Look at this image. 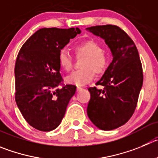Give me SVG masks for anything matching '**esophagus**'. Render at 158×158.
<instances>
[{"label": "esophagus", "mask_w": 158, "mask_h": 158, "mask_svg": "<svg viewBox=\"0 0 158 158\" xmlns=\"http://www.w3.org/2000/svg\"><path fill=\"white\" fill-rule=\"evenodd\" d=\"M77 92H79V91H80L81 89H82V87H79V86H77Z\"/></svg>", "instance_id": "obj_1"}]
</instances>
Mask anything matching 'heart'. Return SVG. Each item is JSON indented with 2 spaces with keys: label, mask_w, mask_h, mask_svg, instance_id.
I'll return each instance as SVG.
<instances>
[{
  "label": "heart",
  "mask_w": 158,
  "mask_h": 158,
  "mask_svg": "<svg viewBox=\"0 0 158 158\" xmlns=\"http://www.w3.org/2000/svg\"><path fill=\"white\" fill-rule=\"evenodd\" d=\"M78 57L83 56L86 59L82 62L83 69L72 72L66 78V82L77 86L86 85L93 80L94 72L101 75L105 72L109 63L107 52L103 51L101 44L94 40H88L78 44L75 48ZM59 63L67 72L73 67V57L67 50H62L59 54Z\"/></svg>",
  "instance_id": "1"
}]
</instances>
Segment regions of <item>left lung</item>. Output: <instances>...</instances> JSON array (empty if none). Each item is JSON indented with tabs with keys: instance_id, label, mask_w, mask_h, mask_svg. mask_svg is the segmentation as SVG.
I'll return each mask as SVG.
<instances>
[{
	"instance_id": "left-lung-1",
	"label": "left lung",
	"mask_w": 158,
	"mask_h": 158,
	"mask_svg": "<svg viewBox=\"0 0 158 158\" xmlns=\"http://www.w3.org/2000/svg\"><path fill=\"white\" fill-rule=\"evenodd\" d=\"M86 30L102 38L113 56L96 83L104 89H88V117L100 129L112 130L123 126L133 114L143 81L142 64L134 42L118 26H96Z\"/></svg>"
}]
</instances>
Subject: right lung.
Listing matches in <instances>:
<instances>
[{"mask_svg": "<svg viewBox=\"0 0 158 158\" xmlns=\"http://www.w3.org/2000/svg\"><path fill=\"white\" fill-rule=\"evenodd\" d=\"M79 28H44L23 45L15 66V101L25 120L43 132L60 125L76 86L59 88V54L71 39L79 34Z\"/></svg>", "mask_w": 158, "mask_h": 158, "instance_id": "1", "label": "right lung"}]
</instances>
